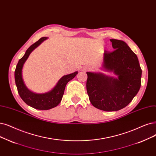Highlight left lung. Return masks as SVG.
<instances>
[{"label":"left lung","mask_w":156,"mask_h":156,"mask_svg":"<svg viewBox=\"0 0 156 156\" xmlns=\"http://www.w3.org/2000/svg\"><path fill=\"white\" fill-rule=\"evenodd\" d=\"M112 52L105 51L102 73L87 72V90L92 105L106 112L118 111L129 104L141 87V69L138 57L123 41L110 39Z\"/></svg>","instance_id":"obj_1"}]
</instances>
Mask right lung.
Masks as SVG:
<instances>
[{
  "label": "right lung",
  "mask_w": 156,
  "mask_h": 156,
  "mask_svg": "<svg viewBox=\"0 0 156 156\" xmlns=\"http://www.w3.org/2000/svg\"><path fill=\"white\" fill-rule=\"evenodd\" d=\"M47 39V37H41L27 50L23 57L19 60L15 71V83L20 96L27 105L35 109L43 110H50L58 105L62 100L67 83L78 74V71H76L63 76L50 91L43 94L33 92L26 87L22 78L23 65L29 57L30 53Z\"/></svg>",
  "instance_id": "right-lung-1"
}]
</instances>
